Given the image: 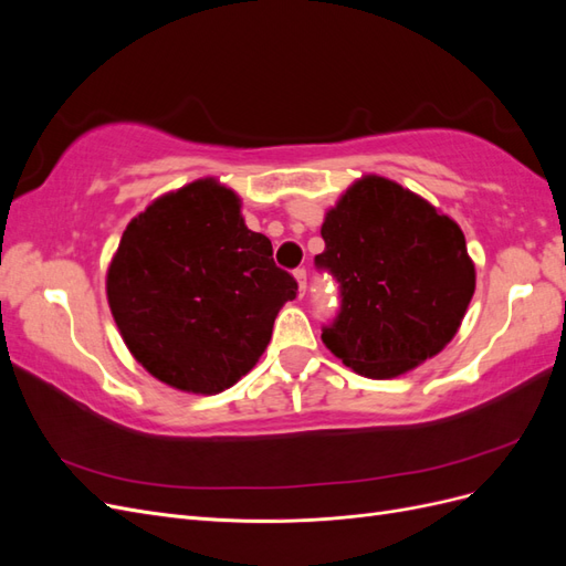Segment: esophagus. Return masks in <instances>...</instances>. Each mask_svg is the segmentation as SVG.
Returning <instances> with one entry per match:
<instances>
[{"label":"esophagus","mask_w":566,"mask_h":566,"mask_svg":"<svg viewBox=\"0 0 566 566\" xmlns=\"http://www.w3.org/2000/svg\"><path fill=\"white\" fill-rule=\"evenodd\" d=\"M295 281L300 285V297H304V293H306V271L304 269H295Z\"/></svg>","instance_id":"34e87169"}]
</instances>
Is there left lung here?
Instances as JSON below:
<instances>
[{"mask_svg": "<svg viewBox=\"0 0 566 566\" xmlns=\"http://www.w3.org/2000/svg\"><path fill=\"white\" fill-rule=\"evenodd\" d=\"M316 266L342 306L323 345L370 380H389L455 337L474 295V262L449 214L397 181L366 175L325 212Z\"/></svg>", "mask_w": 566, "mask_h": 566, "instance_id": "1", "label": "left lung"}]
</instances>
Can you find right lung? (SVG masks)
<instances>
[{
    "label": "right lung",
    "mask_w": 566,
    "mask_h": 566,
    "mask_svg": "<svg viewBox=\"0 0 566 566\" xmlns=\"http://www.w3.org/2000/svg\"><path fill=\"white\" fill-rule=\"evenodd\" d=\"M271 252L269 238L245 227L241 198L214 177L153 200L127 224L106 273L111 314L132 356L181 391L235 385L297 295Z\"/></svg>",
    "instance_id": "right-lung-1"
}]
</instances>
